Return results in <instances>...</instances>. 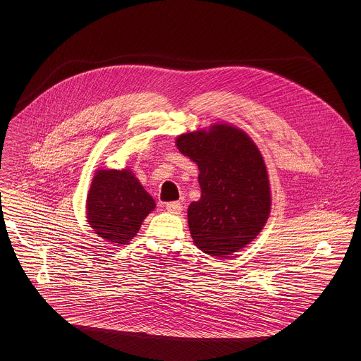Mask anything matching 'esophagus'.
I'll return each instance as SVG.
<instances>
[{
    "label": "esophagus",
    "instance_id": "obj_1",
    "mask_svg": "<svg viewBox=\"0 0 361 361\" xmlns=\"http://www.w3.org/2000/svg\"><path fill=\"white\" fill-rule=\"evenodd\" d=\"M182 204L179 202H171V203H166L165 204V209L171 214H180L182 212Z\"/></svg>",
    "mask_w": 361,
    "mask_h": 361
}]
</instances>
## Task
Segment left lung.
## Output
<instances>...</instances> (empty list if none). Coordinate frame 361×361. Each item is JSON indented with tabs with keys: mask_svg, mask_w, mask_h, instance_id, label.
Masks as SVG:
<instances>
[{
	"mask_svg": "<svg viewBox=\"0 0 361 361\" xmlns=\"http://www.w3.org/2000/svg\"><path fill=\"white\" fill-rule=\"evenodd\" d=\"M176 147L200 171L202 197L188 208L195 245L212 257L246 247L271 211L268 172L256 143L243 130L218 123L178 136Z\"/></svg>",
	"mask_w": 361,
	"mask_h": 361,
	"instance_id": "8db88e82",
	"label": "left lung"
}]
</instances>
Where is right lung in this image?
Segmentation results:
<instances>
[{
    "label": "right lung",
    "instance_id": "obj_1",
    "mask_svg": "<svg viewBox=\"0 0 361 361\" xmlns=\"http://www.w3.org/2000/svg\"><path fill=\"white\" fill-rule=\"evenodd\" d=\"M86 208L87 222L94 233L121 246L136 236L155 203L130 169H99Z\"/></svg>",
    "mask_w": 361,
    "mask_h": 361
}]
</instances>
